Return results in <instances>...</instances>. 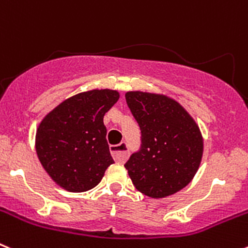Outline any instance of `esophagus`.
<instances>
[{"instance_id": "1", "label": "esophagus", "mask_w": 248, "mask_h": 248, "mask_svg": "<svg viewBox=\"0 0 248 248\" xmlns=\"http://www.w3.org/2000/svg\"><path fill=\"white\" fill-rule=\"evenodd\" d=\"M110 153L115 161H118V163H124L129 155L128 144L125 141H123V143L118 144V145H111Z\"/></svg>"}]
</instances>
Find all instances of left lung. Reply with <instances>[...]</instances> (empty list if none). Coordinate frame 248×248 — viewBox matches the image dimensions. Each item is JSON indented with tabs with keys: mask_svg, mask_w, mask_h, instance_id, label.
Listing matches in <instances>:
<instances>
[{
	"mask_svg": "<svg viewBox=\"0 0 248 248\" xmlns=\"http://www.w3.org/2000/svg\"><path fill=\"white\" fill-rule=\"evenodd\" d=\"M126 104L141 131L140 150L125 169L141 194L161 199L184 189L201 163L199 125L176 100L163 94L128 92Z\"/></svg>",
	"mask_w": 248,
	"mask_h": 248,
	"instance_id": "8db88e82",
	"label": "left lung"
}]
</instances>
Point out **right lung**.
<instances>
[{"label":"right lung","mask_w":248,"mask_h":248,"mask_svg":"<svg viewBox=\"0 0 248 248\" xmlns=\"http://www.w3.org/2000/svg\"><path fill=\"white\" fill-rule=\"evenodd\" d=\"M118 99L117 91L93 89L68 98L43 118L36 133V151L57 185L83 192L100 183L114 163L103 118Z\"/></svg>","instance_id":"obj_1"}]
</instances>
